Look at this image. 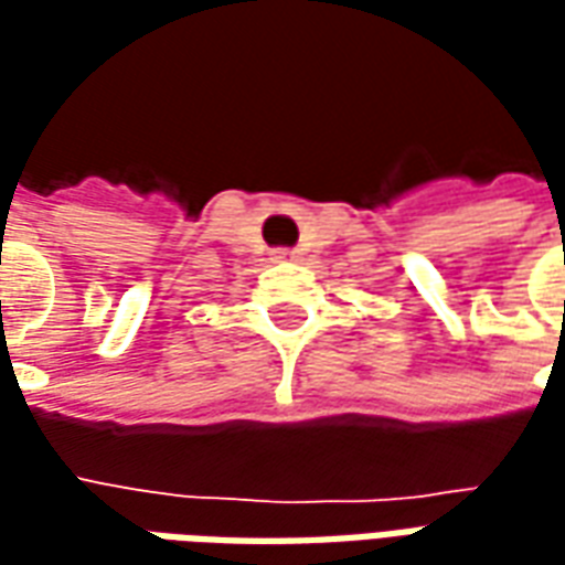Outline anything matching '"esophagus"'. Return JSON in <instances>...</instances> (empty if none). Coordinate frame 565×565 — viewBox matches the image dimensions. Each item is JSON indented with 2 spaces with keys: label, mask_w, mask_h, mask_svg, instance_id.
<instances>
[{
  "label": "esophagus",
  "mask_w": 565,
  "mask_h": 565,
  "mask_svg": "<svg viewBox=\"0 0 565 565\" xmlns=\"http://www.w3.org/2000/svg\"><path fill=\"white\" fill-rule=\"evenodd\" d=\"M287 257V250H278V254H275V259H284Z\"/></svg>",
  "instance_id": "obj_1"
}]
</instances>
